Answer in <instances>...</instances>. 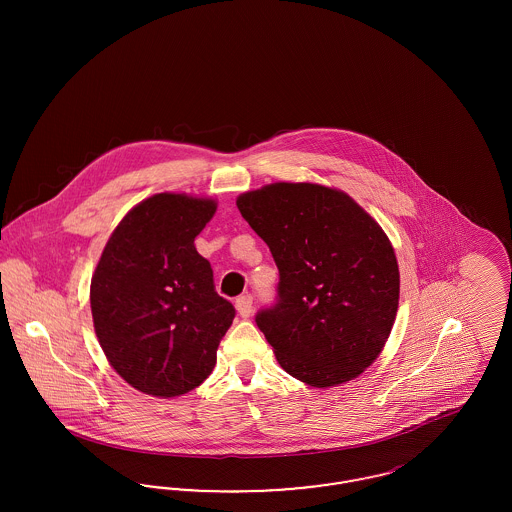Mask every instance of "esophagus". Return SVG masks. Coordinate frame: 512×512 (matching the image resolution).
<instances>
[{"mask_svg":"<svg viewBox=\"0 0 512 512\" xmlns=\"http://www.w3.org/2000/svg\"><path fill=\"white\" fill-rule=\"evenodd\" d=\"M236 309H238L240 317L249 318V315H251V311H253V297H251L249 293H245V295H240V297L236 299Z\"/></svg>","mask_w":512,"mask_h":512,"instance_id":"esophagus-1","label":"esophagus"}]
</instances>
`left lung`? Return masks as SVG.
<instances>
[{"instance_id":"left-lung-1","label":"left lung","mask_w":512,"mask_h":512,"mask_svg":"<svg viewBox=\"0 0 512 512\" xmlns=\"http://www.w3.org/2000/svg\"><path fill=\"white\" fill-rule=\"evenodd\" d=\"M236 205L280 272L255 322L278 365L313 388L340 386L382 353L399 307V267L382 226L345 192L274 182Z\"/></svg>"}]
</instances>
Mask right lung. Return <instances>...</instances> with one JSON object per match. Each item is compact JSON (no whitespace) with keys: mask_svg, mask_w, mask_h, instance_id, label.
Segmentation results:
<instances>
[{"mask_svg":"<svg viewBox=\"0 0 512 512\" xmlns=\"http://www.w3.org/2000/svg\"><path fill=\"white\" fill-rule=\"evenodd\" d=\"M215 213L211 197L151 195L103 247L90 284L94 328L109 365L134 390L178 397L215 368L236 315L194 245Z\"/></svg>","mask_w":512,"mask_h":512,"instance_id":"1","label":"right lung"}]
</instances>
